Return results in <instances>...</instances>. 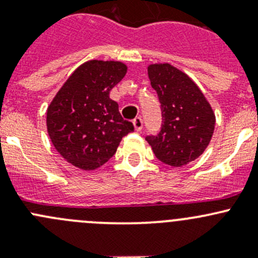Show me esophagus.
Returning a JSON list of instances; mask_svg holds the SVG:
<instances>
[{"label": "esophagus", "instance_id": "obj_1", "mask_svg": "<svg viewBox=\"0 0 258 258\" xmlns=\"http://www.w3.org/2000/svg\"><path fill=\"white\" fill-rule=\"evenodd\" d=\"M134 126L135 130H136L137 132H140L144 128V119H142L141 117H136V118L134 119Z\"/></svg>", "mask_w": 258, "mask_h": 258}]
</instances>
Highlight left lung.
I'll use <instances>...</instances> for the list:
<instances>
[{
    "label": "left lung",
    "mask_w": 258,
    "mask_h": 258,
    "mask_svg": "<svg viewBox=\"0 0 258 258\" xmlns=\"http://www.w3.org/2000/svg\"><path fill=\"white\" fill-rule=\"evenodd\" d=\"M151 86L157 92L162 127L146 140L161 162L181 167L204 153L215 131L216 117L199 86L170 63L147 69Z\"/></svg>",
    "instance_id": "left-lung-1"
}]
</instances>
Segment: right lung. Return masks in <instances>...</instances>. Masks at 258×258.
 Wrapping results in <instances>:
<instances>
[{"label":"right lung","instance_id":"add662e5","mask_svg":"<svg viewBox=\"0 0 258 258\" xmlns=\"http://www.w3.org/2000/svg\"><path fill=\"white\" fill-rule=\"evenodd\" d=\"M118 61L92 59L77 67L47 108V132L57 152L76 167L95 170L116 153L122 137L134 131L122 118L110 91L124 77Z\"/></svg>","mask_w":258,"mask_h":258}]
</instances>
